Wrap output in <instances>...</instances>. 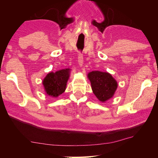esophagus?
Masks as SVG:
<instances>
[{
	"instance_id": "esophagus-1",
	"label": "esophagus",
	"mask_w": 158,
	"mask_h": 158,
	"mask_svg": "<svg viewBox=\"0 0 158 158\" xmlns=\"http://www.w3.org/2000/svg\"><path fill=\"white\" fill-rule=\"evenodd\" d=\"M78 64L80 66H82L83 65V62H84V59H83V55L82 52H79L78 53Z\"/></svg>"
}]
</instances>
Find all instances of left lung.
Segmentation results:
<instances>
[{
	"label": "left lung",
	"mask_w": 158,
	"mask_h": 158,
	"mask_svg": "<svg viewBox=\"0 0 158 158\" xmlns=\"http://www.w3.org/2000/svg\"><path fill=\"white\" fill-rule=\"evenodd\" d=\"M94 94L100 102H105L111 98L117 88L115 79L108 73L92 71L88 74Z\"/></svg>",
	"instance_id": "left-lung-1"
}]
</instances>
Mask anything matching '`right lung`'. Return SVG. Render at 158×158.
<instances>
[{
  "label": "right lung",
  "instance_id": "obj_1",
  "mask_svg": "<svg viewBox=\"0 0 158 158\" xmlns=\"http://www.w3.org/2000/svg\"><path fill=\"white\" fill-rule=\"evenodd\" d=\"M70 69H66L47 74L43 80L47 95L56 98L64 92L70 76Z\"/></svg>",
  "mask_w": 158,
  "mask_h": 158
}]
</instances>
